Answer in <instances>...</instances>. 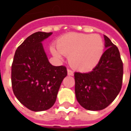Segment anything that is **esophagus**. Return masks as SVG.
I'll list each match as a JSON object with an SVG mask.
<instances>
[{
    "instance_id": "34e87169",
    "label": "esophagus",
    "mask_w": 131,
    "mask_h": 131,
    "mask_svg": "<svg viewBox=\"0 0 131 131\" xmlns=\"http://www.w3.org/2000/svg\"><path fill=\"white\" fill-rule=\"evenodd\" d=\"M67 73H68V75H71V76L73 75V71H71V69H67Z\"/></svg>"
}]
</instances>
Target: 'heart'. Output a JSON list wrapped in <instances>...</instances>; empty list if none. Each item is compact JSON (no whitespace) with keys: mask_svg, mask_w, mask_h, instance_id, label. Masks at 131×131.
Here are the masks:
<instances>
[{"mask_svg":"<svg viewBox=\"0 0 131 131\" xmlns=\"http://www.w3.org/2000/svg\"><path fill=\"white\" fill-rule=\"evenodd\" d=\"M51 52L57 57L68 56L70 65L80 71H89L95 67L104 53V41L99 35L71 33L57 41Z\"/></svg>","mask_w":131,"mask_h":131,"instance_id":"b5f03b06","label":"heart"}]
</instances>
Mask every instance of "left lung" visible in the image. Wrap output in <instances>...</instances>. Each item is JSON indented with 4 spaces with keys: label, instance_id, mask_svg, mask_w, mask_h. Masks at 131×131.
<instances>
[{
    "label": "left lung",
    "instance_id": "obj_1",
    "mask_svg": "<svg viewBox=\"0 0 131 131\" xmlns=\"http://www.w3.org/2000/svg\"><path fill=\"white\" fill-rule=\"evenodd\" d=\"M107 48L89 73L75 72V92L80 105L90 111L102 110L114 101L122 88L123 62L116 45L104 35Z\"/></svg>",
    "mask_w": 131,
    "mask_h": 131
}]
</instances>
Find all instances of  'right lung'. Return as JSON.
I'll return each instance as SVG.
<instances>
[{"mask_svg": "<svg viewBox=\"0 0 131 131\" xmlns=\"http://www.w3.org/2000/svg\"><path fill=\"white\" fill-rule=\"evenodd\" d=\"M52 32H37L17 47L11 65V85L18 101L28 110L41 112L55 103L62 80L67 75L64 66L51 65L41 42Z\"/></svg>", "mask_w": 131, "mask_h": 131, "instance_id": "right-lung-1", "label": "right lung"}]
</instances>
